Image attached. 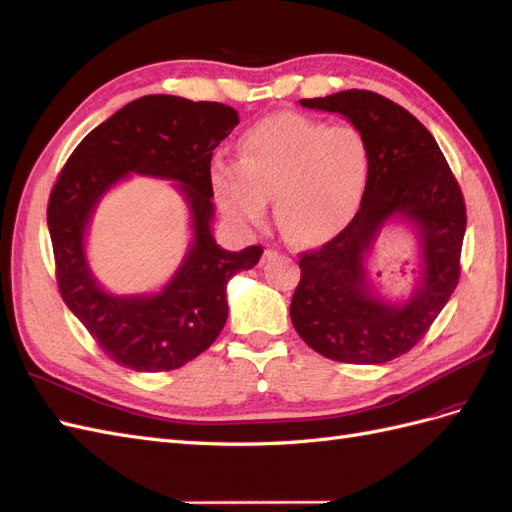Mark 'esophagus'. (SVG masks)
<instances>
[{
    "label": "esophagus",
    "mask_w": 512,
    "mask_h": 512,
    "mask_svg": "<svg viewBox=\"0 0 512 512\" xmlns=\"http://www.w3.org/2000/svg\"><path fill=\"white\" fill-rule=\"evenodd\" d=\"M279 255H281V253L276 251V248H266V253H264L266 259H274V257H279Z\"/></svg>",
    "instance_id": "esophagus-1"
}]
</instances>
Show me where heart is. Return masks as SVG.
<instances>
[{
  "label": "heart",
  "mask_w": 512,
  "mask_h": 512,
  "mask_svg": "<svg viewBox=\"0 0 512 512\" xmlns=\"http://www.w3.org/2000/svg\"><path fill=\"white\" fill-rule=\"evenodd\" d=\"M371 152L354 126L276 113L246 130L238 163L216 160L212 195L229 218L257 227L274 197L276 223L300 246H319L352 223L369 182Z\"/></svg>",
  "instance_id": "1"
}]
</instances>
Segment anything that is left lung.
Listing matches in <instances>:
<instances>
[{
    "label": "left lung",
    "instance_id": "left-lung-1",
    "mask_svg": "<svg viewBox=\"0 0 512 512\" xmlns=\"http://www.w3.org/2000/svg\"><path fill=\"white\" fill-rule=\"evenodd\" d=\"M300 105L352 122L367 139L371 171L352 223L317 251L300 255L291 324L330 360H394L425 337L459 283L467 223L461 188L433 135L397 102L369 90H345L302 98ZM392 217L417 229L423 257L411 298L394 305L376 296L366 270L378 231Z\"/></svg>",
    "mask_w": 512,
    "mask_h": 512
}]
</instances>
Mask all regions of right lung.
Here are the masks:
<instances>
[{"label":"right lung","instance_id":"1","mask_svg":"<svg viewBox=\"0 0 512 512\" xmlns=\"http://www.w3.org/2000/svg\"><path fill=\"white\" fill-rule=\"evenodd\" d=\"M238 122V111L221 102L167 94L137 98L77 145L53 186L47 225L57 287L102 352L126 369L173 371L206 352L227 321L229 279L251 270L264 253L261 246L225 251L210 229L212 152ZM130 172L180 181L192 210L194 244L164 291L150 297L109 295L84 257V233L97 201Z\"/></svg>","mask_w":512,"mask_h":512}]
</instances>
